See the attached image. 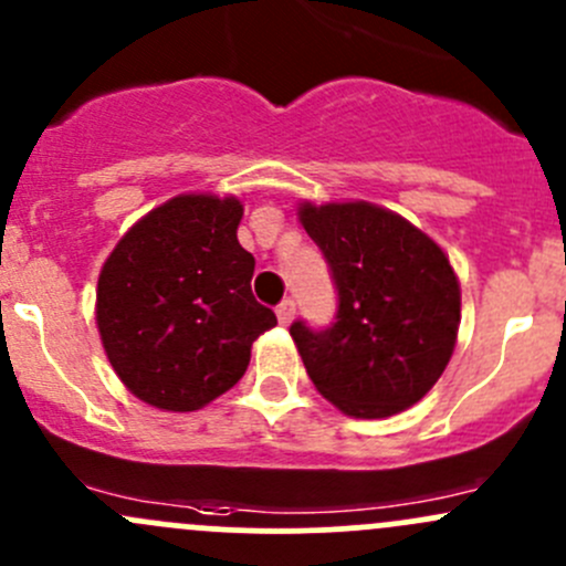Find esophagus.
Returning a JSON list of instances; mask_svg holds the SVG:
<instances>
[{
  "instance_id": "34e87169",
  "label": "esophagus",
  "mask_w": 566,
  "mask_h": 566,
  "mask_svg": "<svg viewBox=\"0 0 566 566\" xmlns=\"http://www.w3.org/2000/svg\"><path fill=\"white\" fill-rule=\"evenodd\" d=\"M276 317H279V323L282 325H290L293 323V317H295V304L293 301H282V304L276 306Z\"/></svg>"
}]
</instances>
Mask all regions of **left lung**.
Segmentation results:
<instances>
[{
	"label": "left lung",
	"instance_id": "obj_1",
	"mask_svg": "<svg viewBox=\"0 0 566 566\" xmlns=\"http://www.w3.org/2000/svg\"><path fill=\"white\" fill-rule=\"evenodd\" d=\"M298 221L339 290L328 331L290 325L306 375L353 419L402 413L438 384L458 345L460 279L447 251L364 199L298 202Z\"/></svg>",
	"mask_w": 566,
	"mask_h": 566
}]
</instances>
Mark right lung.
<instances>
[{
    "label": "right lung",
    "instance_id": "right-lung-1",
    "mask_svg": "<svg viewBox=\"0 0 566 566\" xmlns=\"http://www.w3.org/2000/svg\"><path fill=\"white\" fill-rule=\"evenodd\" d=\"M243 202L177 193L106 256L95 323L123 386L158 410H199L243 378L276 315L251 295L254 256L238 243Z\"/></svg>",
    "mask_w": 566,
    "mask_h": 566
}]
</instances>
